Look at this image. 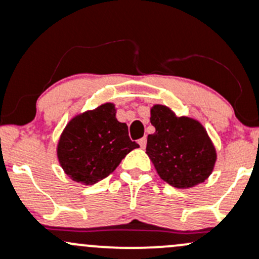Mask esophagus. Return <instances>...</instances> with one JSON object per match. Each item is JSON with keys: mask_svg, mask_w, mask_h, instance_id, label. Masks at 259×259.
<instances>
[{"mask_svg": "<svg viewBox=\"0 0 259 259\" xmlns=\"http://www.w3.org/2000/svg\"><path fill=\"white\" fill-rule=\"evenodd\" d=\"M138 143H139V145L141 146V148H145L146 146V138H141V139H139L138 140Z\"/></svg>", "mask_w": 259, "mask_h": 259, "instance_id": "1", "label": "esophagus"}]
</instances>
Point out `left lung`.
Wrapping results in <instances>:
<instances>
[{
  "label": "left lung",
  "instance_id": "1",
  "mask_svg": "<svg viewBox=\"0 0 259 259\" xmlns=\"http://www.w3.org/2000/svg\"><path fill=\"white\" fill-rule=\"evenodd\" d=\"M154 134L148 137L146 154L160 178L178 189H189L211 175L216 150L198 121L176 116L164 105L151 108Z\"/></svg>",
  "mask_w": 259,
  "mask_h": 259
}]
</instances>
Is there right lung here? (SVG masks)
I'll return each mask as SVG.
<instances>
[{
  "mask_svg": "<svg viewBox=\"0 0 259 259\" xmlns=\"http://www.w3.org/2000/svg\"><path fill=\"white\" fill-rule=\"evenodd\" d=\"M137 148L127 125L116 120L114 105L107 103L72 119L59 139L57 152L70 179L93 185L110 175Z\"/></svg>",
  "mask_w": 259,
  "mask_h": 259,
  "instance_id": "obj_1",
  "label": "right lung"
}]
</instances>
